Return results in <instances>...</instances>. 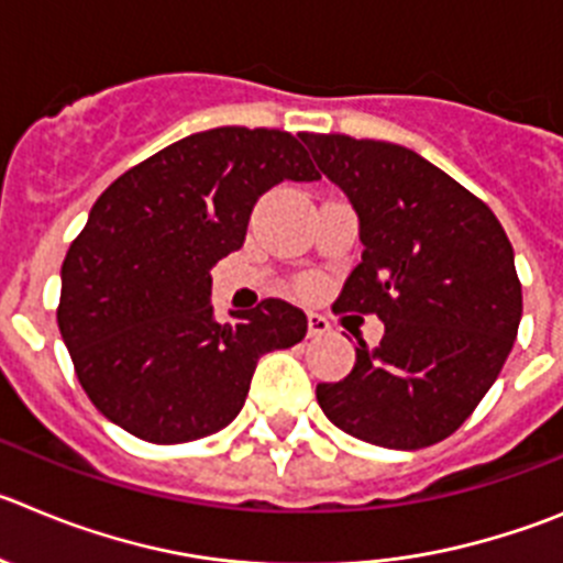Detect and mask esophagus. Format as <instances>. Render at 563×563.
I'll use <instances>...</instances> for the list:
<instances>
[{
  "label": "esophagus",
  "instance_id": "obj_1",
  "mask_svg": "<svg viewBox=\"0 0 563 563\" xmlns=\"http://www.w3.org/2000/svg\"><path fill=\"white\" fill-rule=\"evenodd\" d=\"M332 332V327H329V321L323 316H318V312H309L307 316V334L309 338H323V334Z\"/></svg>",
  "mask_w": 563,
  "mask_h": 563
}]
</instances>
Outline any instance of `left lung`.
<instances>
[{
	"label": "left lung",
	"mask_w": 563,
	"mask_h": 563,
	"mask_svg": "<svg viewBox=\"0 0 563 563\" xmlns=\"http://www.w3.org/2000/svg\"><path fill=\"white\" fill-rule=\"evenodd\" d=\"M321 173L352 203L363 262L334 309L376 312L379 345L360 343L352 374L318 385L349 435L421 450L472 416L508 360L522 285L494 211L410 147L303 133Z\"/></svg>",
	"instance_id": "1"
}]
</instances>
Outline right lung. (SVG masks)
<instances>
[{"label":"right lung","mask_w":563,"mask_h":563,"mask_svg":"<svg viewBox=\"0 0 563 563\" xmlns=\"http://www.w3.org/2000/svg\"><path fill=\"white\" fill-rule=\"evenodd\" d=\"M318 178L290 133L229 125L169 144L97 198L60 267L58 327L108 421L184 443L236 419L262 354L301 343L307 316L267 298L220 323L209 271L242 247L267 189Z\"/></svg>","instance_id":"obj_1"}]
</instances>
